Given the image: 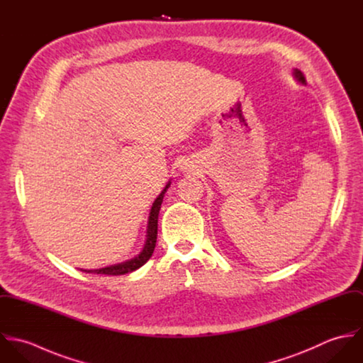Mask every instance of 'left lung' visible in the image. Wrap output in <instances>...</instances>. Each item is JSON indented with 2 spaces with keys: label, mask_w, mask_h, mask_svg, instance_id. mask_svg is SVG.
<instances>
[{
  "label": "left lung",
  "mask_w": 363,
  "mask_h": 363,
  "mask_svg": "<svg viewBox=\"0 0 363 363\" xmlns=\"http://www.w3.org/2000/svg\"><path fill=\"white\" fill-rule=\"evenodd\" d=\"M295 77H296L301 82H305V77L302 75V72H301V71H298V69H296V71H295Z\"/></svg>",
  "instance_id": "1"
}]
</instances>
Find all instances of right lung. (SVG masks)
Listing matches in <instances>:
<instances>
[{"label":"right lung","instance_id":"right-lung-1","mask_svg":"<svg viewBox=\"0 0 363 363\" xmlns=\"http://www.w3.org/2000/svg\"><path fill=\"white\" fill-rule=\"evenodd\" d=\"M170 182L166 184V187L163 189V191L159 194V197L156 199L151 208V213H150V219H148V230H147V242L145 246L143 249V252L134 257V259L124 261L121 264H116V265H110V267H104L99 269H84L85 272H94V274H104V275H124L128 272H133L135 269H138L140 267H143L148 259H151L154 250H155L156 236H157V215H159V209L163 201V196L166 193V190L169 189Z\"/></svg>","mask_w":363,"mask_h":363}]
</instances>
